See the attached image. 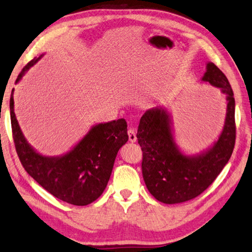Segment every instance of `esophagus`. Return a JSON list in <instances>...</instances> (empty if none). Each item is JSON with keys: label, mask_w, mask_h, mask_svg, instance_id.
Segmentation results:
<instances>
[{"label": "esophagus", "mask_w": 252, "mask_h": 252, "mask_svg": "<svg viewBox=\"0 0 252 252\" xmlns=\"http://www.w3.org/2000/svg\"><path fill=\"white\" fill-rule=\"evenodd\" d=\"M127 134H129V140L132 143H135L137 137H136V130L133 129V127H130L129 131H127Z\"/></svg>", "instance_id": "esophagus-1"}]
</instances>
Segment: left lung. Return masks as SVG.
Listing matches in <instances>:
<instances>
[{"label": "left lung", "instance_id": "1", "mask_svg": "<svg viewBox=\"0 0 252 252\" xmlns=\"http://www.w3.org/2000/svg\"><path fill=\"white\" fill-rule=\"evenodd\" d=\"M201 81L220 88L227 103L223 130L206 150L192 155L180 149L171 115L164 106L147 110L140 120L136 137L143 152V178L150 193L162 203H182L200 195L223 170L234 150L235 98L227 77L208 62Z\"/></svg>", "mask_w": 252, "mask_h": 252}]
</instances>
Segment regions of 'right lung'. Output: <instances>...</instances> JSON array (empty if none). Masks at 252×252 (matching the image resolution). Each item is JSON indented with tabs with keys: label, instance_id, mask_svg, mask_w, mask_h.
<instances>
[{
	"label": "right lung",
	"instance_id": "1",
	"mask_svg": "<svg viewBox=\"0 0 252 252\" xmlns=\"http://www.w3.org/2000/svg\"><path fill=\"white\" fill-rule=\"evenodd\" d=\"M43 54L29 62L19 73L22 80ZM14 88L9 113L15 147L23 167L49 193L73 205H87L97 200L110 179L118 152L129 140L125 119L93 126L72 149L59 156H46L29 144L14 112Z\"/></svg>",
	"mask_w": 252,
	"mask_h": 252
}]
</instances>
